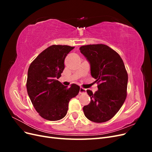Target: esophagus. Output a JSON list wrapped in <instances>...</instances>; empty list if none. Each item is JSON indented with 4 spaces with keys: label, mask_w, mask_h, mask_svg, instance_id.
Segmentation results:
<instances>
[{
    "label": "esophagus",
    "mask_w": 152,
    "mask_h": 152,
    "mask_svg": "<svg viewBox=\"0 0 152 152\" xmlns=\"http://www.w3.org/2000/svg\"><path fill=\"white\" fill-rule=\"evenodd\" d=\"M86 89L84 88H82V87H80L79 94H86Z\"/></svg>",
    "instance_id": "34e87169"
}]
</instances>
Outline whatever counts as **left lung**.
Returning <instances> with one entry per match:
<instances>
[{
	"label": "left lung",
	"instance_id": "left-lung-1",
	"mask_svg": "<svg viewBox=\"0 0 152 152\" xmlns=\"http://www.w3.org/2000/svg\"><path fill=\"white\" fill-rule=\"evenodd\" d=\"M80 53L91 65V76L96 79L98 90L87 93L91 98L83 111L89 121L97 123L113 118L126 99L127 72L121 57L104 44H90L80 48Z\"/></svg>",
	"mask_w": 152,
	"mask_h": 152
}]
</instances>
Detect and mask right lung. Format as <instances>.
Instances as JSON below:
<instances>
[{"instance_id":"right-lung-1","label":"right lung","mask_w":152,"mask_h":152,"mask_svg":"<svg viewBox=\"0 0 152 152\" xmlns=\"http://www.w3.org/2000/svg\"><path fill=\"white\" fill-rule=\"evenodd\" d=\"M74 47L53 45L39 54L28 70L27 93L36 111L46 120L56 121L65 117L70 100L79 94L75 84L68 88L57 79L65 68L64 61Z\"/></svg>"}]
</instances>
